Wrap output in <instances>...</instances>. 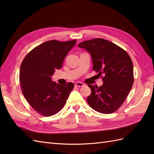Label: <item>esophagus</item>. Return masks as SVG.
I'll list each match as a JSON object with an SVG mask.
<instances>
[{
  "mask_svg": "<svg viewBox=\"0 0 154 154\" xmlns=\"http://www.w3.org/2000/svg\"><path fill=\"white\" fill-rule=\"evenodd\" d=\"M75 86L78 87V88L82 87V86H84V84L82 83V82H78L75 83Z\"/></svg>",
  "mask_w": 154,
  "mask_h": 154,
  "instance_id": "esophagus-1",
  "label": "esophagus"
}]
</instances>
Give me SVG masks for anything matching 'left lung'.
Masks as SVG:
<instances>
[{"label": "left lung", "instance_id": "8db88e82", "mask_svg": "<svg viewBox=\"0 0 154 154\" xmlns=\"http://www.w3.org/2000/svg\"><path fill=\"white\" fill-rule=\"evenodd\" d=\"M78 47L90 53L93 70L103 82L100 87L88 85L91 93L88 103L101 113H112L124 103L134 82L131 57L121 47L101 38L84 41Z\"/></svg>", "mask_w": 154, "mask_h": 154}]
</instances>
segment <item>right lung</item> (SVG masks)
Masks as SVG:
<instances>
[{
	"label": "right lung",
	"mask_w": 154,
	"mask_h": 154,
	"mask_svg": "<svg viewBox=\"0 0 154 154\" xmlns=\"http://www.w3.org/2000/svg\"><path fill=\"white\" fill-rule=\"evenodd\" d=\"M76 39L43 43L26 54L20 66V82L22 93L32 107L44 117L59 112L65 105L74 85L57 84L51 81L56 69L75 45Z\"/></svg>",
	"instance_id": "obj_1"
}]
</instances>
